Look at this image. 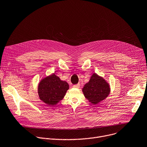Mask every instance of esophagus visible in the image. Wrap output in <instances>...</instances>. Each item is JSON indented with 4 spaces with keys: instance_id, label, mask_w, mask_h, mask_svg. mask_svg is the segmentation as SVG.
Listing matches in <instances>:
<instances>
[{
    "instance_id": "34e87169",
    "label": "esophagus",
    "mask_w": 147,
    "mask_h": 147,
    "mask_svg": "<svg viewBox=\"0 0 147 147\" xmlns=\"http://www.w3.org/2000/svg\"><path fill=\"white\" fill-rule=\"evenodd\" d=\"M73 87L75 88H79L80 87V84H78L74 85H73Z\"/></svg>"
}]
</instances>
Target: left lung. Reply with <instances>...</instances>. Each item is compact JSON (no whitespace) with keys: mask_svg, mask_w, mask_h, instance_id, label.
<instances>
[{"mask_svg":"<svg viewBox=\"0 0 147 147\" xmlns=\"http://www.w3.org/2000/svg\"><path fill=\"white\" fill-rule=\"evenodd\" d=\"M109 84L104 78L96 73L92 74L89 81L82 88L85 97L89 102L96 105L106 99L110 94Z\"/></svg>","mask_w":147,"mask_h":147,"instance_id":"8db88e82","label":"left lung"}]
</instances>
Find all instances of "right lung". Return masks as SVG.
I'll return each mask as SVG.
<instances>
[{
	"label": "right lung",
	"mask_w": 147,
	"mask_h": 147,
	"mask_svg": "<svg viewBox=\"0 0 147 147\" xmlns=\"http://www.w3.org/2000/svg\"><path fill=\"white\" fill-rule=\"evenodd\" d=\"M69 88V86L66 81L61 80L59 77L52 74L40 81L38 92L41 100L52 107L63 98Z\"/></svg>",
	"instance_id": "add662e5"
}]
</instances>
